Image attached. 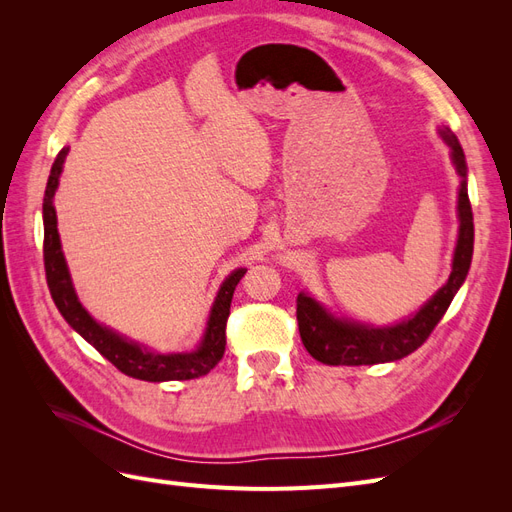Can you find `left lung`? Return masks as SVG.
Here are the masks:
<instances>
[{
  "label": "left lung",
  "mask_w": 512,
  "mask_h": 512,
  "mask_svg": "<svg viewBox=\"0 0 512 512\" xmlns=\"http://www.w3.org/2000/svg\"><path fill=\"white\" fill-rule=\"evenodd\" d=\"M442 138L451 147L453 162L461 177L457 205L461 224L451 277H448V282L412 318L395 324V327L382 329L363 327V324H354L348 320H337L312 297L301 292L297 297L299 333L305 350L316 361L327 365H376L404 359V356L412 354L416 348H421L427 342V337L438 327L448 305H451L457 290L461 288L463 280H466L474 252V218L466 185V156H463V149L451 130H442Z\"/></svg>",
  "instance_id": "1"
}]
</instances>
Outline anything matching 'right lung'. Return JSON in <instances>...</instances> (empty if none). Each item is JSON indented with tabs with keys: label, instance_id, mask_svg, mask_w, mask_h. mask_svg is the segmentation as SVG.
<instances>
[{
	"label": "right lung",
	"instance_id": "right-lung-1",
	"mask_svg": "<svg viewBox=\"0 0 512 512\" xmlns=\"http://www.w3.org/2000/svg\"><path fill=\"white\" fill-rule=\"evenodd\" d=\"M66 156H68V149H61L57 153L51 175H49V183H46L44 203H42V218H44L42 252H44L46 284H49L51 297L61 316H64L70 327L81 337H85L87 342L104 356V359L111 361L121 374H126L130 378L145 380V382H166V380H192V378L209 374V371L218 365L224 356L226 322L230 316L232 292H235L241 277L245 275V269L232 271L226 277L218 297H215L203 344H200L194 352L153 354L138 344L119 337L111 329L102 327V324H98L85 312V307L79 303V299H76L64 254H61L53 196L57 190L59 175H61V168H64Z\"/></svg>",
	"mask_w": 512,
	"mask_h": 512
}]
</instances>
